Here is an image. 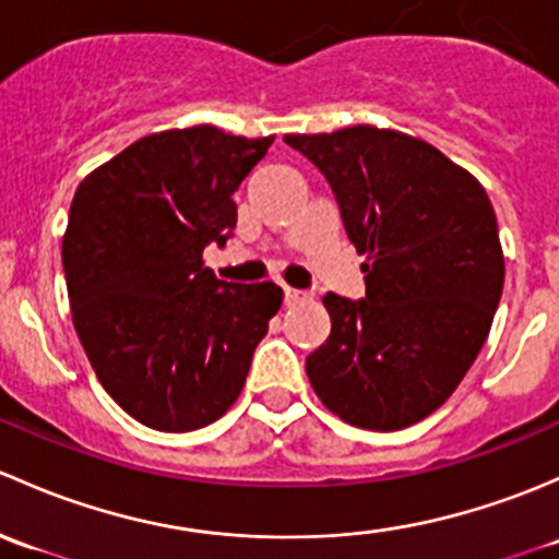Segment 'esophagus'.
I'll return each instance as SVG.
<instances>
[{"label":"esophagus","mask_w":559,"mask_h":559,"mask_svg":"<svg viewBox=\"0 0 559 559\" xmlns=\"http://www.w3.org/2000/svg\"><path fill=\"white\" fill-rule=\"evenodd\" d=\"M309 298H312V296H309L307 290H298V287H290V285L285 287V304H287V307H293V304L309 301Z\"/></svg>","instance_id":"esophagus-1"}]
</instances>
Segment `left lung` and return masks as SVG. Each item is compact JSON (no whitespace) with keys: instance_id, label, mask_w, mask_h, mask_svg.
I'll list each match as a JSON object with an SVG mask.
<instances>
[{"instance_id":"left-lung-1","label":"left lung","mask_w":559,"mask_h":559,"mask_svg":"<svg viewBox=\"0 0 559 559\" xmlns=\"http://www.w3.org/2000/svg\"><path fill=\"white\" fill-rule=\"evenodd\" d=\"M331 182L366 263V298L328 293L331 336L307 358L318 399L364 430L419 423L457 390L503 293V247L481 182L430 142L358 123L285 134Z\"/></svg>"}]
</instances>
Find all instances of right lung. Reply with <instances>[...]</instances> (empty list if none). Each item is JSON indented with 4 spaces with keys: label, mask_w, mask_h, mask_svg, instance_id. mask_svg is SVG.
<instances>
[{
    "label": "right lung",
    "mask_w": 559,
    "mask_h": 559,
    "mask_svg": "<svg viewBox=\"0 0 559 559\" xmlns=\"http://www.w3.org/2000/svg\"><path fill=\"white\" fill-rule=\"evenodd\" d=\"M272 142L210 123L158 131L78 186L61 241L74 331L102 388L147 428L188 433L223 417L280 312V285H234L204 266Z\"/></svg>",
    "instance_id": "add662e5"
}]
</instances>
